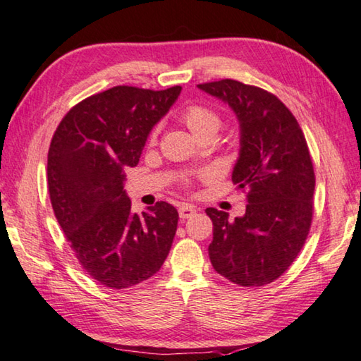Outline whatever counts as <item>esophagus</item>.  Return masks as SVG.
<instances>
[{"instance_id":"obj_1","label":"esophagus","mask_w":361,"mask_h":361,"mask_svg":"<svg viewBox=\"0 0 361 361\" xmlns=\"http://www.w3.org/2000/svg\"><path fill=\"white\" fill-rule=\"evenodd\" d=\"M197 214V209L192 204H182L179 207V217L180 219H190L192 216H195Z\"/></svg>"}]
</instances>
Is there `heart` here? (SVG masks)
Segmentation results:
<instances>
[{
	"mask_svg": "<svg viewBox=\"0 0 361 361\" xmlns=\"http://www.w3.org/2000/svg\"><path fill=\"white\" fill-rule=\"evenodd\" d=\"M182 120H184L185 125L188 126V130H190L195 136L200 137L206 135V133H211V131H217L219 128V117L217 114L207 109L204 106H190L187 107L182 114ZM157 131L152 133V139L155 137Z\"/></svg>",
	"mask_w": 361,
	"mask_h": 361,
	"instance_id": "1",
	"label": "heart"
}]
</instances>
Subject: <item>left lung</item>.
I'll list each match as a JSON object with an SVG mask.
<instances>
[{
  "mask_svg": "<svg viewBox=\"0 0 361 361\" xmlns=\"http://www.w3.org/2000/svg\"><path fill=\"white\" fill-rule=\"evenodd\" d=\"M198 88L236 114L241 147L231 179L247 200L235 220L206 209L211 263L238 286L262 287L286 273L311 228L315 177L306 137L287 106L263 88L233 79Z\"/></svg>",
  "mask_w": 361,
  "mask_h": 361,
  "instance_id": "left-lung-1",
  "label": "left lung"
}]
</instances>
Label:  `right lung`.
<instances>
[{
  "instance_id": "obj_1",
  "label": "right lung",
  "mask_w": 361,
  "mask_h": 361,
  "mask_svg": "<svg viewBox=\"0 0 361 361\" xmlns=\"http://www.w3.org/2000/svg\"><path fill=\"white\" fill-rule=\"evenodd\" d=\"M180 90L112 87L75 104L50 142L47 182L55 217L82 268L106 287L147 281L169 254L176 207L158 201L142 214L131 212L123 180Z\"/></svg>"
}]
</instances>
